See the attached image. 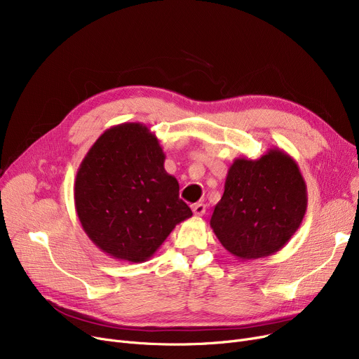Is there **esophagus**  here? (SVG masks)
Segmentation results:
<instances>
[{"label":"esophagus","mask_w":359,"mask_h":359,"mask_svg":"<svg viewBox=\"0 0 359 359\" xmlns=\"http://www.w3.org/2000/svg\"><path fill=\"white\" fill-rule=\"evenodd\" d=\"M192 211H194L195 215L201 217V215H203L205 211H206V205H203V203H195V205H192Z\"/></svg>","instance_id":"1"}]
</instances>
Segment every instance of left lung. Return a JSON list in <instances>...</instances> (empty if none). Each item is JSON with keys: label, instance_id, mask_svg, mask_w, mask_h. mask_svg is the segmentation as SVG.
<instances>
[{"label": "left lung", "instance_id": "1", "mask_svg": "<svg viewBox=\"0 0 359 359\" xmlns=\"http://www.w3.org/2000/svg\"><path fill=\"white\" fill-rule=\"evenodd\" d=\"M307 211V186L295 160L271 148L257 160L238 157L229 168L211 229L233 256L268 257L295 234Z\"/></svg>", "mask_w": 359, "mask_h": 359}]
</instances>
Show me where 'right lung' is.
<instances>
[{"label":"right lung","instance_id":"add662e5","mask_svg":"<svg viewBox=\"0 0 359 359\" xmlns=\"http://www.w3.org/2000/svg\"><path fill=\"white\" fill-rule=\"evenodd\" d=\"M157 137L138 122L111 126L91 145L74 184L81 227L113 259L141 263L192 217L164 170Z\"/></svg>","mask_w":359,"mask_h":359}]
</instances>
